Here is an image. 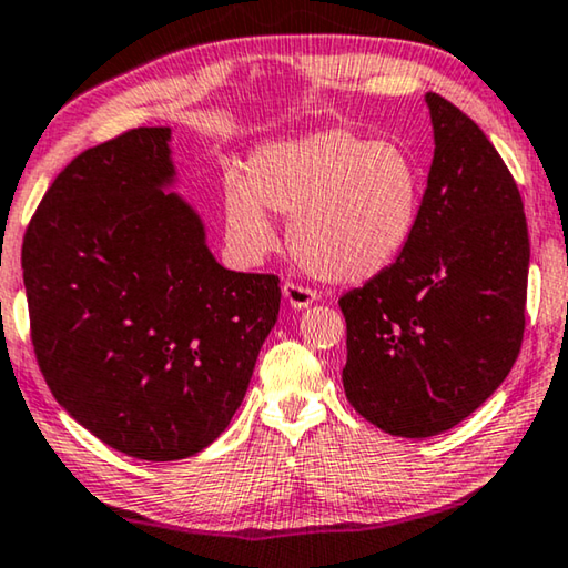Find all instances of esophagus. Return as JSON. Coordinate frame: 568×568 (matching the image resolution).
<instances>
[{
  "label": "esophagus",
  "instance_id": "obj_1",
  "mask_svg": "<svg viewBox=\"0 0 568 568\" xmlns=\"http://www.w3.org/2000/svg\"><path fill=\"white\" fill-rule=\"evenodd\" d=\"M282 292H284V300L290 302V307H294V310H304V307H310L312 302H317V292L307 290V286L292 284V282H286Z\"/></svg>",
  "mask_w": 568,
  "mask_h": 568
}]
</instances>
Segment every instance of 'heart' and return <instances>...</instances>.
<instances>
[{"instance_id":"heart-1","label":"heart","mask_w":568,"mask_h":568,"mask_svg":"<svg viewBox=\"0 0 568 568\" xmlns=\"http://www.w3.org/2000/svg\"><path fill=\"white\" fill-rule=\"evenodd\" d=\"M418 195L404 146L329 126L256 146L248 180L229 174L223 182V229L235 254L256 264L276 246L268 211L292 215L290 246L310 274L363 284L404 251Z\"/></svg>"}]
</instances>
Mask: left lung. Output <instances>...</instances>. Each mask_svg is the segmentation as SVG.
Returning a JSON list of instances; mask_svg holds the SVG:
<instances>
[{
	"label": "left lung",
	"mask_w": 568,
	"mask_h": 568,
	"mask_svg": "<svg viewBox=\"0 0 568 568\" xmlns=\"http://www.w3.org/2000/svg\"><path fill=\"white\" fill-rule=\"evenodd\" d=\"M434 160L414 231L347 292L345 396L386 434L426 439L490 398L520 353L528 225L516 180L473 119L424 95Z\"/></svg>",
	"instance_id": "left-lung-1"
}]
</instances>
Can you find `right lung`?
<instances>
[{
  "label": "right lung",
  "mask_w": 568,
  "mask_h": 568,
  "mask_svg": "<svg viewBox=\"0 0 568 568\" xmlns=\"http://www.w3.org/2000/svg\"><path fill=\"white\" fill-rule=\"evenodd\" d=\"M172 129L78 154L22 243L32 345L83 429L146 462L193 457L231 424L278 317L272 274L221 266L178 187Z\"/></svg>",
  "instance_id": "obj_1"
}]
</instances>
